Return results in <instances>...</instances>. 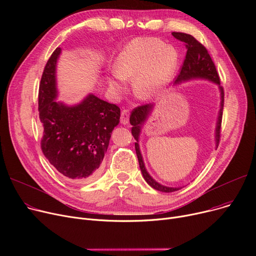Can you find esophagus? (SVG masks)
<instances>
[{
  "label": "esophagus",
  "mask_w": 256,
  "mask_h": 256,
  "mask_svg": "<svg viewBox=\"0 0 256 256\" xmlns=\"http://www.w3.org/2000/svg\"><path fill=\"white\" fill-rule=\"evenodd\" d=\"M130 120V111L128 110H122L121 111V117H120V122L122 124H128Z\"/></svg>",
  "instance_id": "esophagus-1"
}]
</instances>
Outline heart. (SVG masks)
I'll list each match as a JSON object with an SVG mask.
<instances>
[{
	"label": "heart",
	"mask_w": 256,
	"mask_h": 256,
	"mask_svg": "<svg viewBox=\"0 0 256 256\" xmlns=\"http://www.w3.org/2000/svg\"><path fill=\"white\" fill-rule=\"evenodd\" d=\"M178 64L176 50L156 38H139L119 52L114 72L108 80L115 93L124 90V80H132V90L141 100H152L172 80Z\"/></svg>",
	"instance_id": "1"
}]
</instances>
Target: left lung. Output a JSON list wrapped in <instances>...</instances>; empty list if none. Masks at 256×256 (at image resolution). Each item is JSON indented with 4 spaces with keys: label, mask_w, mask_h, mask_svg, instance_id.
Instances as JSON below:
<instances>
[{
    "label": "left lung",
    "mask_w": 256,
    "mask_h": 256,
    "mask_svg": "<svg viewBox=\"0 0 256 256\" xmlns=\"http://www.w3.org/2000/svg\"><path fill=\"white\" fill-rule=\"evenodd\" d=\"M172 35L176 39L180 40V42H186V59L184 61L180 72L176 78V84L188 82V80H208L212 83L217 84L219 87L221 102H220V110L217 118L216 130H214V142H216V148H217L220 141V128H221V121H222L223 106H224V91H223V88L220 86V78L217 72L216 66H214L210 54L208 52V50L199 42H197L192 35L180 33V32H172ZM154 104H148L137 106L136 109L132 110V115L130 117V122L132 126V135L136 140L135 142L136 154L138 156L142 176L145 182L152 188H154V189L160 192L170 193V192H174L182 189V186H178V188L167 186L164 184H160L156 180H154L150 176V174L147 172L141 152H140L139 138H140L141 130L144 124L147 121V119H148L150 116L152 115L154 111Z\"/></svg>",
    "instance_id": "left-lung-1"
}]
</instances>
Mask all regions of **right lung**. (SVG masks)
Segmentation results:
<instances>
[{"instance_id":"1","label":"right lung","mask_w":256,"mask_h":256,"mask_svg":"<svg viewBox=\"0 0 256 256\" xmlns=\"http://www.w3.org/2000/svg\"><path fill=\"white\" fill-rule=\"evenodd\" d=\"M60 54L61 48L54 50L39 85L42 150L63 176L85 184L98 176L111 134L119 124L120 109L92 93L74 106L57 100L56 68Z\"/></svg>"}]
</instances>
